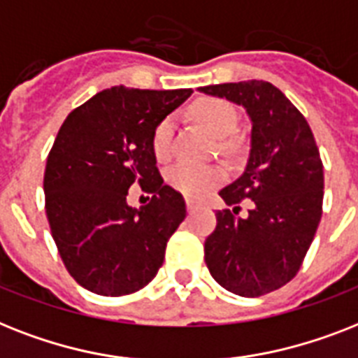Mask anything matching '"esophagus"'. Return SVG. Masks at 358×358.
Segmentation results:
<instances>
[{
    "label": "esophagus",
    "mask_w": 358,
    "mask_h": 358,
    "mask_svg": "<svg viewBox=\"0 0 358 358\" xmlns=\"http://www.w3.org/2000/svg\"><path fill=\"white\" fill-rule=\"evenodd\" d=\"M199 208V203H196L194 199H187V210L188 213H194V210H197Z\"/></svg>",
    "instance_id": "obj_1"
}]
</instances>
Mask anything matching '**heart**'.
<instances>
[{
  "instance_id": "heart-1",
  "label": "heart",
  "mask_w": 358,
  "mask_h": 358,
  "mask_svg": "<svg viewBox=\"0 0 358 358\" xmlns=\"http://www.w3.org/2000/svg\"><path fill=\"white\" fill-rule=\"evenodd\" d=\"M190 114L196 120V124L214 138H224L225 134L233 131L234 124H236L233 108L222 99H199L192 105ZM171 134H173L171 118L162 120L153 131L151 148H153L157 159H161V161L170 155ZM168 181L171 187L185 196L201 197L224 181V171L216 166H196L188 164V162H179L168 171Z\"/></svg>"
}]
</instances>
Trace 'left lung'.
Instances as JSON below:
<instances>
[{
  "label": "left lung",
  "mask_w": 358,
  "mask_h": 358,
  "mask_svg": "<svg viewBox=\"0 0 358 358\" xmlns=\"http://www.w3.org/2000/svg\"><path fill=\"white\" fill-rule=\"evenodd\" d=\"M199 92L242 105L251 120V150L244 173L220 190L233 210L216 213L205 240L214 281L244 297L270 294L292 281L322 218L324 164L307 120L266 81L224 83ZM252 199L244 219L238 203Z\"/></svg>",
  "instance_id": "8db88e82"
}]
</instances>
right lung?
Segmentation results:
<instances>
[{
	"mask_svg": "<svg viewBox=\"0 0 358 358\" xmlns=\"http://www.w3.org/2000/svg\"><path fill=\"white\" fill-rule=\"evenodd\" d=\"M190 94L113 87L61 125L45 162V214L66 270L90 292L127 296L162 266L187 205L162 181L151 138ZM133 184L154 194L144 208L127 203Z\"/></svg>",
	"mask_w": 358,
	"mask_h": 358,
	"instance_id": "obj_1",
	"label": "right lung"
}]
</instances>
